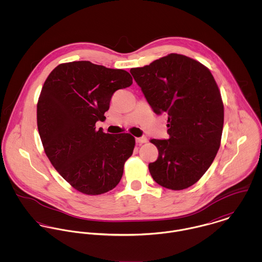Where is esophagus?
<instances>
[{
	"label": "esophagus",
	"mask_w": 262,
	"mask_h": 262,
	"mask_svg": "<svg viewBox=\"0 0 262 262\" xmlns=\"http://www.w3.org/2000/svg\"><path fill=\"white\" fill-rule=\"evenodd\" d=\"M136 142L139 143V144H142V143H146L147 142V138L145 136H142V137H138L136 138Z\"/></svg>",
	"instance_id": "obj_1"
}]
</instances>
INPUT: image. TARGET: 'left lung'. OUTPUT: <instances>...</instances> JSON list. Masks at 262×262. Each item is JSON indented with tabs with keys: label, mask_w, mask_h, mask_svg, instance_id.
<instances>
[{
	"label": "left lung",
	"mask_w": 262,
	"mask_h": 262,
	"mask_svg": "<svg viewBox=\"0 0 262 262\" xmlns=\"http://www.w3.org/2000/svg\"><path fill=\"white\" fill-rule=\"evenodd\" d=\"M156 114L166 113V140L151 139L158 157L148 165L161 187L181 190L208 170L221 145L224 104L210 70L183 54L170 53L130 70Z\"/></svg>",
	"instance_id": "1"
}]
</instances>
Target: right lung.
<instances>
[{"instance_id": "right-lung-1", "label": "right lung", "mask_w": 262, "mask_h": 262, "mask_svg": "<svg viewBox=\"0 0 262 262\" xmlns=\"http://www.w3.org/2000/svg\"><path fill=\"white\" fill-rule=\"evenodd\" d=\"M124 70L91 61L57 66L47 76L37 103V127L45 154L57 172L89 195L116 187L132 155L135 138L96 129L104 121L113 94L132 84Z\"/></svg>"}]
</instances>
